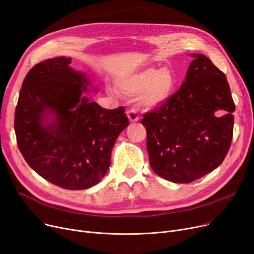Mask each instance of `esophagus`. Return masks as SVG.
<instances>
[{"label": "esophagus", "mask_w": 254, "mask_h": 254, "mask_svg": "<svg viewBox=\"0 0 254 254\" xmlns=\"http://www.w3.org/2000/svg\"><path fill=\"white\" fill-rule=\"evenodd\" d=\"M127 117H128V119H129V121L130 122H137L138 121V115L136 114V112H135V110H128L127 111Z\"/></svg>", "instance_id": "34e87169"}]
</instances>
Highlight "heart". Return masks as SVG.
<instances>
[{"label": "heart", "instance_id": "obj_1", "mask_svg": "<svg viewBox=\"0 0 254 254\" xmlns=\"http://www.w3.org/2000/svg\"><path fill=\"white\" fill-rule=\"evenodd\" d=\"M117 87L124 95L138 96L141 105L153 108L170 100L176 90V77L170 69L146 68L120 78Z\"/></svg>", "mask_w": 254, "mask_h": 254}]
</instances>
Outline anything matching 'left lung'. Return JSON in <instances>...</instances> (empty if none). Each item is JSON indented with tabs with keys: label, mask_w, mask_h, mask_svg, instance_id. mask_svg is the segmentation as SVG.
Segmentation results:
<instances>
[{
	"label": "left lung",
	"mask_w": 254,
	"mask_h": 254,
	"mask_svg": "<svg viewBox=\"0 0 254 254\" xmlns=\"http://www.w3.org/2000/svg\"><path fill=\"white\" fill-rule=\"evenodd\" d=\"M192 57L179 91L141 119L152 170L174 183H191L214 171L233 139L235 103L226 76L208 57Z\"/></svg>",
	"instance_id": "left-lung-1"
}]
</instances>
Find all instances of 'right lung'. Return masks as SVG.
<instances>
[{"mask_svg":"<svg viewBox=\"0 0 254 254\" xmlns=\"http://www.w3.org/2000/svg\"><path fill=\"white\" fill-rule=\"evenodd\" d=\"M70 63V58L48 59L28 72L14 129L18 149L36 173L59 187L81 190L110 170L113 147L129 121L123 106L106 110L84 97L90 81Z\"/></svg>","mask_w":254,"mask_h":254,"instance_id":"add662e5","label":"right lung"}]
</instances>
